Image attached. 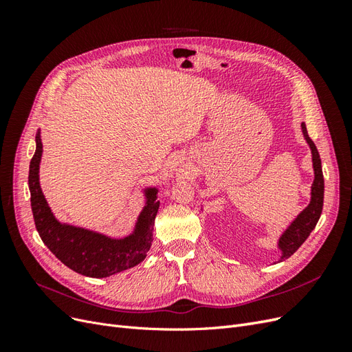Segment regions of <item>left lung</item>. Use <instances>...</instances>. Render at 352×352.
Masks as SVG:
<instances>
[{"instance_id":"left-lung-1","label":"left lung","mask_w":352,"mask_h":352,"mask_svg":"<svg viewBox=\"0 0 352 352\" xmlns=\"http://www.w3.org/2000/svg\"><path fill=\"white\" fill-rule=\"evenodd\" d=\"M301 129H302V135L305 138L307 144L310 145L311 155H313L314 182L311 185V201H310V204H308L300 212V214L296 216V219L291 223L289 226H287V229L282 233V236L279 238L278 247L282 251V257L279 261L289 258L291 255L305 242V239L310 236V233L316 228L318 219H320L322 210H323L324 179H323V172H322V160H320V155H318V151H317L314 142L311 141V138L308 136L305 123H301Z\"/></svg>"}]
</instances>
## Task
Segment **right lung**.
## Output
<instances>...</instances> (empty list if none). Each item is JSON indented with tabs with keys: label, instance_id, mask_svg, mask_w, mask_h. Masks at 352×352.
Instances as JSON below:
<instances>
[{
	"label": "right lung",
	"instance_id": "obj_1",
	"mask_svg": "<svg viewBox=\"0 0 352 352\" xmlns=\"http://www.w3.org/2000/svg\"><path fill=\"white\" fill-rule=\"evenodd\" d=\"M42 155L41 132L36 133V151L29 166L30 206L39 236L48 250L73 272L89 278H107L135 267L151 248L154 220L160 207L157 188H146V204L129 236L114 239L83 228L60 223L39 186V163Z\"/></svg>",
	"mask_w": 352,
	"mask_h": 352
}]
</instances>
